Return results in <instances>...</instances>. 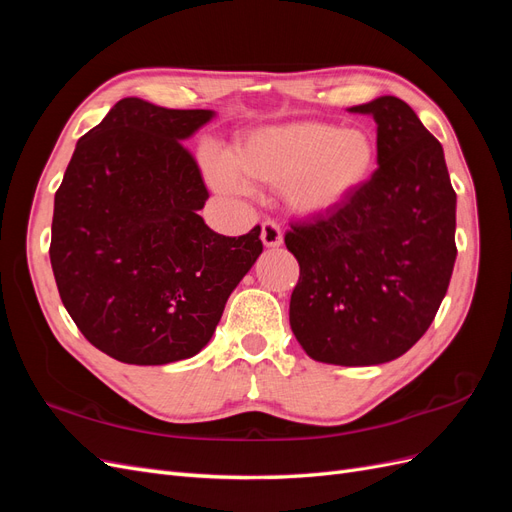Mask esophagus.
<instances>
[{
	"label": "esophagus",
	"instance_id": "34e87169",
	"mask_svg": "<svg viewBox=\"0 0 512 512\" xmlns=\"http://www.w3.org/2000/svg\"><path fill=\"white\" fill-rule=\"evenodd\" d=\"M260 239H262V245H265V247H280L284 243L282 228L269 220V222L262 224V228H260Z\"/></svg>",
	"mask_w": 512,
	"mask_h": 512
}]
</instances>
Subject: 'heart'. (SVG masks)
Wrapping results in <instances>:
<instances>
[{
    "mask_svg": "<svg viewBox=\"0 0 512 512\" xmlns=\"http://www.w3.org/2000/svg\"><path fill=\"white\" fill-rule=\"evenodd\" d=\"M378 149L361 128L320 121H292L247 134L230 156L207 151V181L222 192L247 183L280 188L286 207L301 218L337 211L374 175Z\"/></svg>",
    "mask_w": 512,
    "mask_h": 512,
    "instance_id": "1",
    "label": "heart"
}]
</instances>
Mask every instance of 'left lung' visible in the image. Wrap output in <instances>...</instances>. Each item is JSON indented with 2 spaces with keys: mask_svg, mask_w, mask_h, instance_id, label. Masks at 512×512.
<instances>
[{
  "mask_svg": "<svg viewBox=\"0 0 512 512\" xmlns=\"http://www.w3.org/2000/svg\"><path fill=\"white\" fill-rule=\"evenodd\" d=\"M348 113L374 117L378 170L284 241L301 267L290 297L297 342L314 361L363 367L408 352L436 318L457 258V194L442 145L404 100Z\"/></svg>",
  "mask_w": 512,
  "mask_h": 512,
  "instance_id": "left-lung-1",
  "label": "left lung"
}]
</instances>
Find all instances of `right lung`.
<instances>
[{"label": "right lung", "instance_id": "1", "mask_svg": "<svg viewBox=\"0 0 512 512\" xmlns=\"http://www.w3.org/2000/svg\"><path fill=\"white\" fill-rule=\"evenodd\" d=\"M213 117L123 98L76 143L55 194L49 254L61 303L121 363L198 354L262 254L260 226L224 237L198 215L209 192L183 141Z\"/></svg>", "mask_w": 512, "mask_h": 512}]
</instances>
